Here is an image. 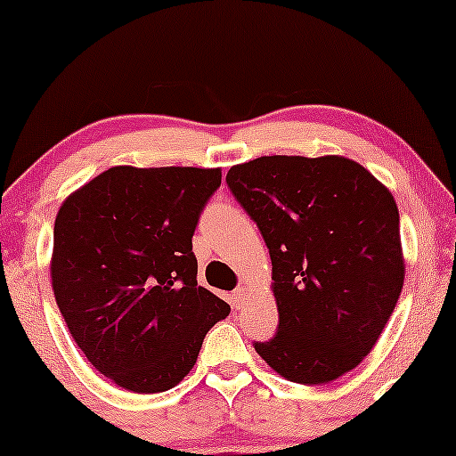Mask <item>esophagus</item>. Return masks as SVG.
I'll list each match as a JSON object with an SVG mask.
<instances>
[{
    "label": "esophagus",
    "instance_id": "1",
    "mask_svg": "<svg viewBox=\"0 0 456 456\" xmlns=\"http://www.w3.org/2000/svg\"><path fill=\"white\" fill-rule=\"evenodd\" d=\"M247 298H248V292H247V289H236V290L232 292V305H234L236 309H242V307H245Z\"/></svg>",
    "mask_w": 456,
    "mask_h": 456
}]
</instances>
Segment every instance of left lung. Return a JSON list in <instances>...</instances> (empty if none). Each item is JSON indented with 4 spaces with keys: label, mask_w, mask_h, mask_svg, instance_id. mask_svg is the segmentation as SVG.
<instances>
[{
    "label": "left lung",
    "mask_w": 456,
    "mask_h": 456,
    "mask_svg": "<svg viewBox=\"0 0 456 456\" xmlns=\"http://www.w3.org/2000/svg\"><path fill=\"white\" fill-rule=\"evenodd\" d=\"M226 183L272 257L278 332L255 351L278 376L317 386L376 346L404 282L392 192L342 155H264Z\"/></svg>",
    "instance_id": "8db88e82"
}]
</instances>
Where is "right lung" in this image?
Here are the masks:
<instances>
[{"label": "right lung", "instance_id": "obj_1", "mask_svg": "<svg viewBox=\"0 0 456 456\" xmlns=\"http://www.w3.org/2000/svg\"><path fill=\"white\" fill-rule=\"evenodd\" d=\"M220 167L114 166L70 192L53 226L55 303L85 357L124 390H170L230 305L197 286L199 214Z\"/></svg>", "mask_w": 456, "mask_h": 456}]
</instances>
